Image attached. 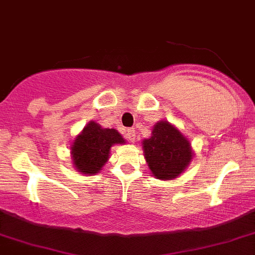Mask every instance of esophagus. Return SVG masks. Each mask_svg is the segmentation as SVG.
<instances>
[{"mask_svg": "<svg viewBox=\"0 0 255 255\" xmlns=\"http://www.w3.org/2000/svg\"><path fill=\"white\" fill-rule=\"evenodd\" d=\"M125 136H127V138L130 142H135L136 132H135V130H133V128H128L127 133H125Z\"/></svg>", "mask_w": 255, "mask_h": 255, "instance_id": "1", "label": "esophagus"}]
</instances>
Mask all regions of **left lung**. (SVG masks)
<instances>
[{
	"label": "left lung",
	"instance_id": "8db88e82",
	"mask_svg": "<svg viewBox=\"0 0 255 255\" xmlns=\"http://www.w3.org/2000/svg\"><path fill=\"white\" fill-rule=\"evenodd\" d=\"M142 146L150 171L159 180L176 179L193 157L190 141L166 120L153 127L152 135L142 141Z\"/></svg>",
	"mask_w": 255,
	"mask_h": 255
}]
</instances>
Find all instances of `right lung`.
I'll list each match as a JSON object with an SVG mask.
<instances>
[{
    "mask_svg": "<svg viewBox=\"0 0 255 255\" xmlns=\"http://www.w3.org/2000/svg\"><path fill=\"white\" fill-rule=\"evenodd\" d=\"M119 143H125V139L116 128H105L90 122L70 147L74 168L85 175L98 174L108 161L111 147Z\"/></svg>",
    "mask_w": 255,
    "mask_h": 255,
    "instance_id": "1",
    "label": "right lung"
}]
</instances>
